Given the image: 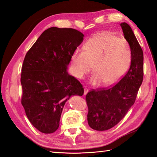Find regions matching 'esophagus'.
<instances>
[{
	"mask_svg": "<svg viewBox=\"0 0 157 157\" xmlns=\"http://www.w3.org/2000/svg\"><path fill=\"white\" fill-rule=\"evenodd\" d=\"M88 92V89L87 88H84V95H86V94H87Z\"/></svg>",
	"mask_w": 157,
	"mask_h": 157,
	"instance_id": "obj_1",
	"label": "esophagus"
}]
</instances>
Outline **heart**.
I'll use <instances>...</instances> for the list:
<instances>
[{"instance_id":"obj_1","label":"heart","mask_w":157,"mask_h":157,"mask_svg":"<svg viewBox=\"0 0 157 157\" xmlns=\"http://www.w3.org/2000/svg\"><path fill=\"white\" fill-rule=\"evenodd\" d=\"M73 74L84 78L90 71H94L90 79L92 85L102 82L109 85L117 81L129 67L132 52L125 40L118 38L110 32H102L92 36L84 46V51L75 49L71 55Z\"/></svg>"}]
</instances>
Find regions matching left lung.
<instances>
[{
  "label": "left lung",
  "mask_w": 157,
  "mask_h": 157,
  "mask_svg": "<svg viewBox=\"0 0 157 157\" xmlns=\"http://www.w3.org/2000/svg\"><path fill=\"white\" fill-rule=\"evenodd\" d=\"M120 25L131 49V65L126 74L114 86L92 90L86 94L88 125L97 131L111 129L124 117L134 104L143 81L142 49L128 23L123 22Z\"/></svg>",
  "instance_id": "1"
}]
</instances>
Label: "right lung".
Here are the masks:
<instances>
[{
    "mask_svg": "<svg viewBox=\"0 0 157 157\" xmlns=\"http://www.w3.org/2000/svg\"><path fill=\"white\" fill-rule=\"evenodd\" d=\"M84 37L75 29L52 27L26 53L21 74V104L30 123L44 134L59 128L67 101L84 94L80 82L67 71Z\"/></svg>",
    "mask_w": 157,
    "mask_h": 157,
    "instance_id": "1",
    "label": "right lung"
}]
</instances>
